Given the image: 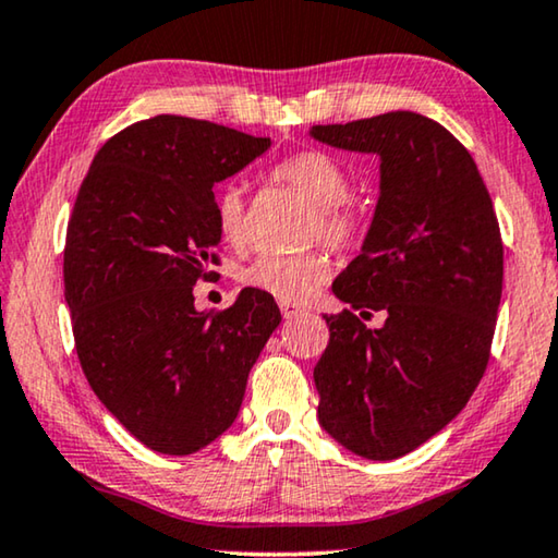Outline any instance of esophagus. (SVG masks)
Instances as JSON below:
<instances>
[{
	"label": "esophagus",
	"mask_w": 558,
	"mask_h": 558,
	"mask_svg": "<svg viewBox=\"0 0 558 558\" xmlns=\"http://www.w3.org/2000/svg\"><path fill=\"white\" fill-rule=\"evenodd\" d=\"M279 310H281V317H284V319H296V317H302V314H304L302 306L289 304V302H279Z\"/></svg>",
	"instance_id": "esophagus-1"
}]
</instances>
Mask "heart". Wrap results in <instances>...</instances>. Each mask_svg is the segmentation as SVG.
Segmentation results:
<instances>
[{
    "instance_id": "b5f03b06",
    "label": "heart",
    "mask_w": 558,
    "mask_h": 558,
    "mask_svg": "<svg viewBox=\"0 0 558 558\" xmlns=\"http://www.w3.org/2000/svg\"><path fill=\"white\" fill-rule=\"evenodd\" d=\"M271 179L292 185L314 206L312 239L325 241L332 248H347L357 241L360 216L347 204L352 196V181L332 156L319 150L294 153L274 168ZM214 223L226 246H246V201L239 185L229 183L216 191ZM329 271L332 266L325 254H262L241 271V281L279 302H306L325 284Z\"/></svg>"
}]
</instances>
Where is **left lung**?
Returning <instances> with one entry per match:
<instances>
[{
  "label": "left lung",
  "mask_w": 558,
  "mask_h": 558,
  "mask_svg": "<svg viewBox=\"0 0 558 558\" xmlns=\"http://www.w3.org/2000/svg\"><path fill=\"white\" fill-rule=\"evenodd\" d=\"M314 141L379 156V198L325 314L314 367L319 425L352 453L392 460L440 433L486 373L504 289V241L471 153L410 110L314 125ZM360 311V315H354ZM386 314L367 330L362 318Z\"/></svg>",
  "instance_id": "obj_1"
}]
</instances>
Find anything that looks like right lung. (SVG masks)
<instances>
[{
    "instance_id": "right-lung-1",
    "label": "right lung",
    "mask_w": 558,
    "mask_h": 558,
    "mask_svg": "<svg viewBox=\"0 0 558 558\" xmlns=\"http://www.w3.org/2000/svg\"><path fill=\"white\" fill-rule=\"evenodd\" d=\"M269 138L208 120L156 116L93 158L64 241V299L83 373L143 446L191 456L229 430L246 379L279 327L274 296L241 289L198 312L193 287L219 264L214 183Z\"/></svg>"
}]
</instances>
